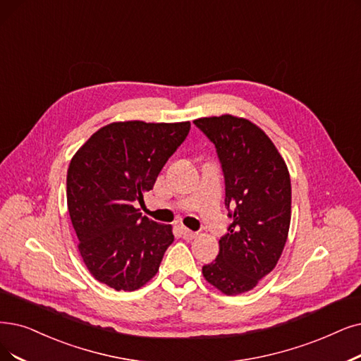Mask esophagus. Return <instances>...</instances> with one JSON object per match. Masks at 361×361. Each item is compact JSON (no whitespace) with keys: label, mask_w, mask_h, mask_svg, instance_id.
Masks as SVG:
<instances>
[{"label":"esophagus","mask_w":361,"mask_h":361,"mask_svg":"<svg viewBox=\"0 0 361 361\" xmlns=\"http://www.w3.org/2000/svg\"><path fill=\"white\" fill-rule=\"evenodd\" d=\"M180 234H182V237L185 238V240H194L198 234L197 233H194V231H191V229H188V228H185V226H180Z\"/></svg>","instance_id":"1"}]
</instances>
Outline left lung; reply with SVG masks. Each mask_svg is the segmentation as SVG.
Here are the masks:
<instances>
[{"label": "left lung", "instance_id": "1", "mask_svg": "<svg viewBox=\"0 0 361 361\" xmlns=\"http://www.w3.org/2000/svg\"><path fill=\"white\" fill-rule=\"evenodd\" d=\"M194 124L214 143L233 219L203 276L222 293L240 295L276 268L283 253L292 214L290 175L272 140L252 121L225 114Z\"/></svg>", "mask_w": 361, "mask_h": 361}]
</instances>
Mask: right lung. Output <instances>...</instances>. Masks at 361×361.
Here are the masks:
<instances>
[{
    "instance_id": "right-lung-1",
    "label": "right lung",
    "mask_w": 361,
    "mask_h": 361,
    "mask_svg": "<svg viewBox=\"0 0 361 361\" xmlns=\"http://www.w3.org/2000/svg\"><path fill=\"white\" fill-rule=\"evenodd\" d=\"M190 128V121L111 123L72 157L68 212L80 255L97 281L133 292L160 268L175 240L171 225L151 221L135 206L143 203V192L152 190Z\"/></svg>"
}]
</instances>
